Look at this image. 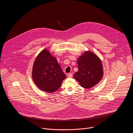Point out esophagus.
<instances>
[{"label":"esophagus","instance_id":"esophagus-1","mask_svg":"<svg viewBox=\"0 0 133 133\" xmlns=\"http://www.w3.org/2000/svg\"><path fill=\"white\" fill-rule=\"evenodd\" d=\"M72 74L71 73L68 74V78H72Z\"/></svg>","mask_w":133,"mask_h":133}]
</instances>
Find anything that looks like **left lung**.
<instances>
[{"label": "left lung", "mask_w": 133, "mask_h": 133, "mask_svg": "<svg viewBox=\"0 0 133 133\" xmlns=\"http://www.w3.org/2000/svg\"><path fill=\"white\" fill-rule=\"evenodd\" d=\"M77 65L78 70L73 77L83 88H90L102 79L104 75L102 62L92 51H85L78 57Z\"/></svg>", "instance_id": "left-lung-1"}]
</instances>
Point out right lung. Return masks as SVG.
<instances>
[{
	"label": "right lung",
	"mask_w": 133,
	"mask_h": 133,
	"mask_svg": "<svg viewBox=\"0 0 133 133\" xmlns=\"http://www.w3.org/2000/svg\"><path fill=\"white\" fill-rule=\"evenodd\" d=\"M66 77L56 58L48 49H44L37 56L32 66V78L39 89L55 92Z\"/></svg>",
	"instance_id": "obj_1"
}]
</instances>
